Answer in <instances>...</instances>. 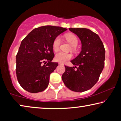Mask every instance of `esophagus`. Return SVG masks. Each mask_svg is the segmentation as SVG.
Wrapping results in <instances>:
<instances>
[{
  "instance_id": "1",
  "label": "esophagus",
  "mask_w": 121,
  "mask_h": 121,
  "mask_svg": "<svg viewBox=\"0 0 121 121\" xmlns=\"http://www.w3.org/2000/svg\"><path fill=\"white\" fill-rule=\"evenodd\" d=\"M59 65H64V64H63V63H62V62H59Z\"/></svg>"
}]
</instances>
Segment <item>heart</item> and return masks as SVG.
<instances>
[{
	"instance_id": "obj_1",
	"label": "heart",
	"mask_w": 121,
	"mask_h": 121,
	"mask_svg": "<svg viewBox=\"0 0 121 121\" xmlns=\"http://www.w3.org/2000/svg\"><path fill=\"white\" fill-rule=\"evenodd\" d=\"M65 38L70 43L73 48H74L76 46H77L78 43V39L76 36L73 34H68L65 35ZM61 38L60 37H57L53 41V49L55 51H56L59 50L61 44ZM72 57L71 54L70 53H65L62 51H60L57 53L56 56H55V60L56 61L60 62H65V61L70 59Z\"/></svg>"
}]
</instances>
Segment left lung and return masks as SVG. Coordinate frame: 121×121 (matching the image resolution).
<instances>
[{"mask_svg":"<svg viewBox=\"0 0 121 121\" xmlns=\"http://www.w3.org/2000/svg\"><path fill=\"white\" fill-rule=\"evenodd\" d=\"M80 39L82 51L71 61L76 66H65L62 76L65 85L71 91L82 92L97 82L105 65V50L99 36L86 28H69Z\"/></svg>","mask_w":121,"mask_h":121,"instance_id":"8db88e82","label":"left lung"}]
</instances>
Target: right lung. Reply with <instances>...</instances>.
I'll list each match as a JSON object with an SVG mask.
<instances>
[{"label":"right lung","instance_id":"right-lung-1","mask_svg":"<svg viewBox=\"0 0 121 121\" xmlns=\"http://www.w3.org/2000/svg\"><path fill=\"white\" fill-rule=\"evenodd\" d=\"M67 30L53 26H40L22 40L16 54V73L23 89L35 93L48 86L51 73L58 65L51 62L54 56L53 41Z\"/></svg>","mask_w":121,"mask_h":121}]
</instances>
